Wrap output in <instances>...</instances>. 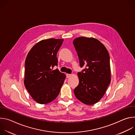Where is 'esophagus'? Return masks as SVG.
<instances>
[{
	"label": "esophagus",
	"mask_w": 135,
	"mask_h": 135,
	"mask_svg": "<svg viewBox=\"0 0 135 135\" xmlns=\"http://www.w3.org/2000/svg\"><path fill=\"white\" fill-rule=\"evenodd\" d=\"M71 76V74H67V78H69Z\"/></svg>",
	"instance_id": "34e87169"
}]
</instances>
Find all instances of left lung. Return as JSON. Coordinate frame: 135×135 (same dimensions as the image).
Here are the masks:
<instances>
[{
  "label": "left lung",
  "instance_id": "8db88e82",
  "mask_svg": "<svg viewBox=\"0 0 135 135\" xmlns=\"http://www.w3.org/2000/svg\"><path fill=\"white\" fill-rule=\"evenodd\" d=\"M81 67L79 84L74 90L75 97L86 105H93L103 97L110 82V59L108 51L98 40L81 37L73 41Z\"/></svg>",
  "mask_w": 135,
  "mask_h": 135
}]
</instances>
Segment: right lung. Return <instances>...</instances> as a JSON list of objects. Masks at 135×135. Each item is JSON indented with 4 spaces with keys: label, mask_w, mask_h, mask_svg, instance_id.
<instances>
[{
    "label": "right lung",
    "mask_w": 135,
    "mask_h": 135,
    "mask_svg": "<svg viewBox=\"0 0 135 135\" xmlns=\"http://www.w3.org/2000/svg\"><path fill=\"white\" fill-rule=\"evenodd\" d=\"M64 40H42L29 52L25 61L26 88L37 103L46 104L52 102L59 94L66 75L56 69V54Z\"/></svg>",
    "instance_id": "right-lung-1"
}]
</instances>
